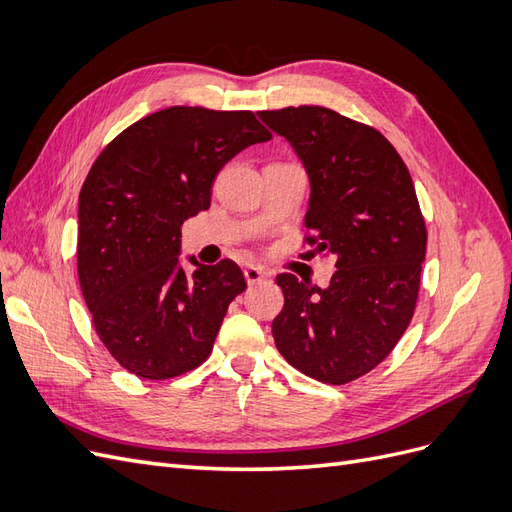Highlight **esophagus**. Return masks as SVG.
Segmentation results:
<instances>
[{
	"label": "esophagus",
	"instance_id": "34e87169",
	"mask_svg": "<svg viewBox=\"0 0 512 512\" xmlns=\"http://www.w3.org/2000/svg\"><path fill=\"white\" fill-rule=\"evenodd\" d=\"M243 275H245L247 284H258V282H262V280H267V271L262 269V267H256V265H247L245 271H243Z\"/></svg>",
	"mask_w": 512,
	"mask_h": 512
}]
</instances>
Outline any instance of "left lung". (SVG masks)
Listing matches in <instances>:
<instances>
[{
  "label": "left lung",
  "instance_id": "left-lung-1",
  "mask_svg": "<svg viewBox=\"0 0 512 512\" xmlns=\"http://www.w3.org/2000/svg\"><path fill=\"white\" fill-rule=\"evenodd\" d=\"M258 117L307 173V243L337 258L327 288L277 275L284 309L273 320L275 346L305 376L346 384L382 363L412 320L427 247L414 183L378 130L331 108Z\"/></svg>",
  "mask_w": 512,
  "mask_h": 512
}]
</instances>
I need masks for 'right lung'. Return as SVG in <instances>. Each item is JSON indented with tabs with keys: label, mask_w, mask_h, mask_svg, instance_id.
<instances>
[{
	"label": "right lung",
	"mask_w": 512,
	"mask_h": 512,
	"mask_svg": "<svg viewBox=\"0 0 512 512\" xmlns=\"http://www.w3.org/2000/svg\"><path fill=\"white\" fill-rule=\"evenodd\" d=\"M271 134L250 111L170 106L108 143L79 194V282L106 350L138 378L203 363L245 277L228 258L181 267V224L211 205L239 151Z\"/></svg>",
	"instance_id": "obj_1"
}]
</instances>
